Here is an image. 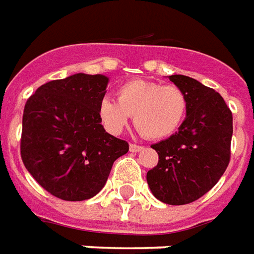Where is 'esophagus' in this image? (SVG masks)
I'll return each mask as SVG.
<instances>
[{"label":"esophagus","instance_id":"obj_1","mask_svg":"<svg viewBox=\"0 0 254 254\" xmlns=\"http://www.w3.org/2000/svg\"><path fill=\"white\" fill-rule=\"evenodd\" d=\"M142 149H143L142 146L135 145V143H129V151H131V153H138V151H140Z\"/></svg>","mask_w":254,"mask_h":254}]
</instances>
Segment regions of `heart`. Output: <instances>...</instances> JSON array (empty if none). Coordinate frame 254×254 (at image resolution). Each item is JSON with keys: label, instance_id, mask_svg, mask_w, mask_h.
I'll use <instances>...</instances> for the list:
<instances>
[{"label": "heart", "instance_id": "1", "mask_svg": "<svg viewBox=\"0 0 254 254\" xmlns=\"http://www.w3.org/2000/svg\"><path fill=\"white\" fill-rule=\"evenodd\" d=\"M118 100L100 101V118L107 128L119 132L134 116V125L147 139H164L175 134L186 118L188 100L176 85L132 79L120 85Z\"/></svg>", "mask_w": 254, "mask_h": 254}]
</instances>
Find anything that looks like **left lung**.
<instances>
[{
	"mask_svg": "<svg viewBox=\"0 0 254 254\" xmlns=\"http://www.w3.org/2000/svg\"><path fill=\"white\" fill-rule=\"evenodd\" d=\"M169 79L186 93L187 118L176 134L151 145L158 164L146 179L158 200L181 205L207 193L225 173L230 162L233 115L214 89L180 74Z\"/></svg>",
	"mask_w": 254,
	"mask_h": 254,
	"instance_id": "left-lung-1",
	"label": "left lung"
}]
</instances>
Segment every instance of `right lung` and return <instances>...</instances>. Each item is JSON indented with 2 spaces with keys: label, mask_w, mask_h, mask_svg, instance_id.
Returning a JSON list of instances; mask_svg holds the SVG:
<instances>
[{
  "label": "right lung",
  "mask_w": 254,
  "mask_h": 254,
  "mask_svg": "<svg viewBox=\"0 0 254 254\" xmlns=\"http://www.w3.org/2000/svg\"><path fill=\"white\" fill-rule=\"evenodd\" d=\"M108 77L78 73L54 79L27 100L21 160L39 186L67 201L86 200L107 183L128 143L105 132L99 107Z\"/></svg>",
  "instance_id": "1"
}]
</instances>
